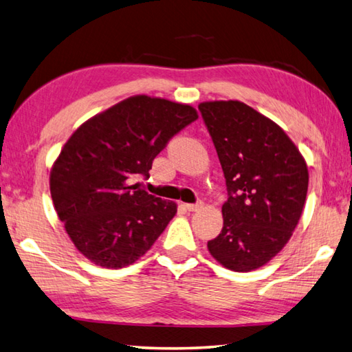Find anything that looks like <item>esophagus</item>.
I'll use <instances>...</instances> for the list:
<instances>
[{"mask_svg":"<svg viewBox=\"0 0 352 352\" xmlns=\"http://www.w3.org/2000/svg\"><path fill=\"white\" fill-rule=\"evenodd\" d=\"M184 208H186L188 210H198L203 208V201H197V203H186L184 204Z\"/></svg>","mask_w":352,"mask_h":352,"instance_id":"obj_1","label":"esophagus"}]
</instances>
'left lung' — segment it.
<instances>
[{
    "mask_svg": "<svg viewBox=\"0 0 352 352\" xmlns=\"http://www.w3.org/2000/svg\"><path fill=\"white\" fill-rule=\"evenodd\" d=\"M198 111L228 190L223 229L208 249L228 270H257L291 239L308 192V168L282 127L248 104L208 101Z\"/></svg>",
    "mask_w": 352,
    "mask_h": 352,
    "instance_id": "left-lung-1",
    "label": "left lung"
}]
</instances>
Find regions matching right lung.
I'll list each match as a JSON object with an SVG mask.
<instances>
[{
	"instance_id": "right-lung-1",
	"label": "right lung",
	"mask_w": 352,
	"mask_h": 352,
	"mask_svg": "<svg viewBox=\"0 0 352 352\" xmlns=\"http://www.w3.org/2000/svg\"><path fill=\"white\" fill-rule=\"evenodd\" d=\"M197 118L188 104L137 95L72 133L50 172V194L85 257L118 270L154 245L177 204L132 183L149 178L154 158Z\"/></svg>"
}]
</instances>
